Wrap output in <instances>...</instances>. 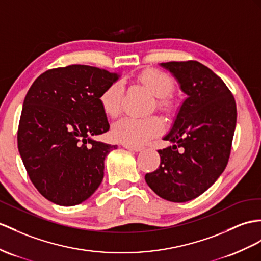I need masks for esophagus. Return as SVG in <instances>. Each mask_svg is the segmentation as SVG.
Wrapping results in <instances>:
<instances>
[{"instance_id":"34e87169","label":"esophagus","mask_w":261,"mask_h":261,"mask_svg":"<svg viewBox=\"0 0 261 261\" xmlns=\"http://www.w3.org/2000/svg\"><path fill=\"white\" fill-rule=\"evenodd\" d=\"M124 147L132 151H141L143 149V147H136V146H129V145H124Z\"/></svg>"}]
</instances>
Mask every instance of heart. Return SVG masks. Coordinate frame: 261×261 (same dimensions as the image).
Wrapping results in <instances>:
<instances>
[{
  "mask_svg": "<svg viewBox=\"0 0 261 261\" xmlns=\"http://www.w3.org/2000/svg\"><path fill=\"white\" fill-rule=\"evenodd\" d=\"M136 82L145 87L156 98V107L160 111L169 113L173 110V100L167 97L174 87L170 76L160 69H144L136 75ZM123 90L119 83L114 82L99 95V104L107 117L115 118L122 109ZM163 129L160 118L155 116L146 118L125 117L114 125L112 136L115 141L129 146H143L157 136Z\"/></svg>",
  "mask_w": 261,
  "mask_h": 261,
  "instance_id": "b5f03b06",
  "label": "heart"
}]
</instances>
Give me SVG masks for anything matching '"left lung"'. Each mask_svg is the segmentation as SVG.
I'll list each match as a JSON object with an SVG mask.
<instances>
[{"label": "left lung", "mask_w": 261, "mask_h": 261, "mask_svg": "<svg viewBox=\"0 0 261 261\" xmlns=\"http://www.w3.org/2000/svg\"><path fill=\"white\" fill-rule=\"evenodd\" d=\"M187 95L173 129L160 149L161 165L145 175L147 185L162 198L185 202L211 187L229 161L236 128V101L218 75L197 61L162 63Z\"/></svg>", "instance_id": "obj_1"}]
</instances>
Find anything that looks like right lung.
Instances as JSON below:
<instances>
[{
  "instance_id": "add662e5",
  "label": "right lung",
  "mask_w": 261,
  "mask_h": 261,
  "mask_svg": "<svg viewBox=\"0 0 261 261\" xmlns=\"http://www.w3.org/2000/svg\"><path fill=\"white\" fill-rule=\"evenodd\" d=\"M117 74L88 65L48 69L25 96L17 147L32 184L49 201L75 206L98 188L117 145L92 139L110 129L99 95Z\"/></svg>"
}]
</instances>
